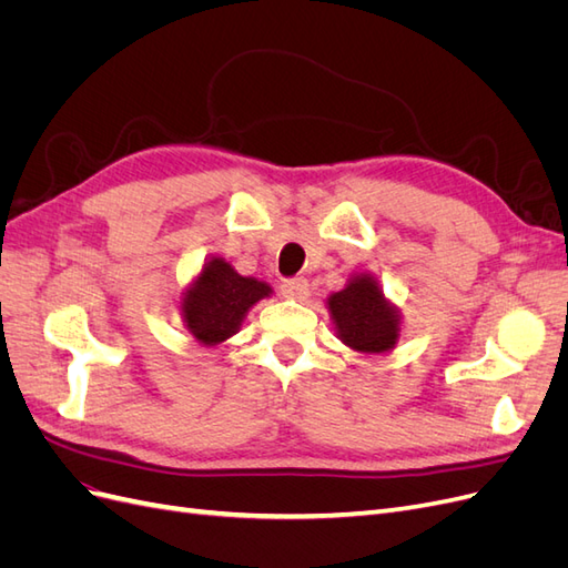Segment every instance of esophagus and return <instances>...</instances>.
Returning <instances> with one entry per match:
<instances>
[{
  "instance_id": "obj_1",
  "label": "esophagus",
  "mask_w": 568,
  "mask_h": 568,
  "mask_svg": "<svg viewBox=\"0 0 568 568\" xmlns=\"http://www.w3.org/2000/svg\"><path fill=\"white\" fill-rule=\"evenodd\" d=\"M282 294L286 298H294V301H303L307 296V291H311V284H307V280L303 277H294V280H286L282 282Z\"/></svg>"
}]
</instances>
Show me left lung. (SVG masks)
<instances>
[{"label":"left lung","instance_id":"obj_1","mask_svg":"<svg viewBox=\"0 0 568 568\" xmlns=\"http://www.w3.org/2000/svg\"><path fill=\"white\" fill-rule=\"evenodd\" d=\"M338 338L359 353H386L400 336L398 311L384 298L372 274H355L343 291L329 296Z\"/></svg>","mask_w":568,"mask_h":568}]
</instances>
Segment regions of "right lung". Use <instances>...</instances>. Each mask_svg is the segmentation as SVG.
Listing matches in <instances>:
<instances>
[{
	"instance_id": "add662e5",
	"label": "right lung",
	"mask_w": 568,
	"mask_h": 568,
	"mask_svg": "<svg viewBox=\"0 0 568 568\" xmlns=\"http://www.w3.org/2000/svg\"><path fill=\"white\" fill-rule=\"evenodd\" d=\"M270 294L265 282L242 277L222 257H213L184 294L182 317L199 343L217 346L236 334L251 307Z\"/></svg>"
}]
</instances>
